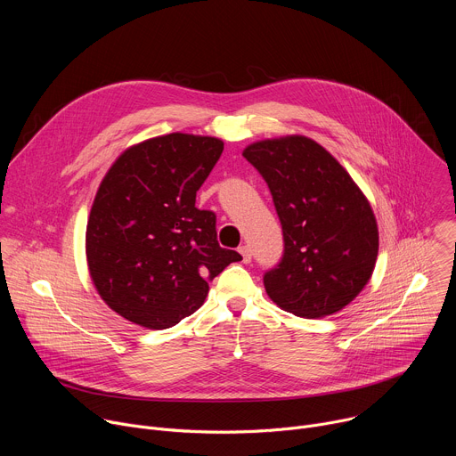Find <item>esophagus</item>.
<instances>
[{
  "label": "esophagus",
  "mask_w": 456,
  "mask_h": 456,
  "mask_svg": "<svg viewBox=\"0 0 456 456\" xmlns=\"http://www.w3.org/2000/svg\"><path fill=\"white\" fill-rule=\"evenodd\" d=\"M240 254H241V257H243V264H250L252 250H250L248 245H241V247H240Z\"/></svg>",
  "instance_id": "1"
}]
</instances>
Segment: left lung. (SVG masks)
Returning a JSON list of instances; mask_svg holds the SVG:
<instances>
[{
  "label": "left lung",
  "instance_id": "obj_1",
  "mask_svg": "<svg viewBox=\"0 0 456 456\" xmlns=\"http://www.w3.org/2000/svg\"><path fill=\"white\" fill-rule=\"evenodd\" d=\"M267 182L283 256L264 276L269 297L299 317L345 308L370 281L379 252L373 211L346 169L315 141L294 135L245 148Z\"/></svg>",
  "mask_w": 456,
  "mask_h": 456
}]
</instances>
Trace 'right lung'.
<instances>
[{
	"instance_id": "1",
	"label": "right lung",
	"mask_w": 456,
	"mask_h": 456,
	"mask_svg": "<svg viewBox=\"0 0 456 456\" xmlns=\"http://www.w3.org/2000/svg\"><path fill=\"white\" fill-rule=\"evenodd\" d=\"M224 151L215 137L169 134L126 150L99 185L86 225L90 276L106 305L151 330L197 312L236 250L216 215L194 208Z\"/></svg>"
}]
</instances>
